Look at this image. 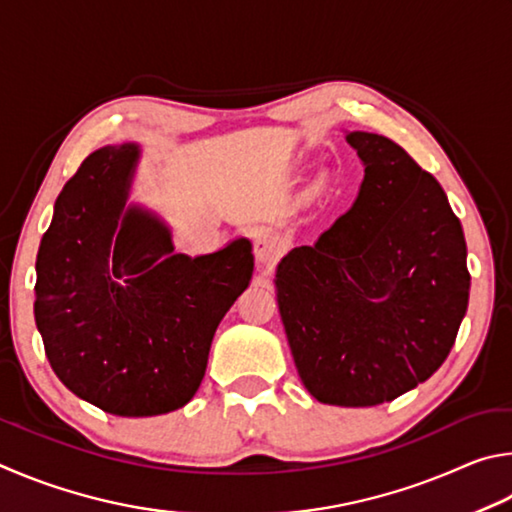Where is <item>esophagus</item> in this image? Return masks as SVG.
Listing matches in <instances>:
<instances>
[{
  "mask_svg": "<svg viewBox=\"0 0 512 512\" xmlns=\"http://www.w3.org/2000/svg\"><path fill=\"white\" fill-rule=\"evenodd\" d=\"M283 251H285V242L281 236H276V233L267 231V233H261V236H256L254 240V256L263 267H272L276 261H279Z\"/></svg>",
  "mask_w": 512,
  "mask_h": 512,
  "instance_id": "1",
  "label": "esophagus"
}]
</instances>
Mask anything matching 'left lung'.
<instances>
[{
	"label": "left lung",
	"instance_id": "obj_1",
	"mask_svg": "<svg viewBox=\"0 0 512 512\" xmlns=\"http://www.w3.org/2000/svg\"><path fill=\"white\" fill-rule=\"evenodd\" d=\"M364 182L348 213L276 270V301L310 396L375 407L438 371L468 310L465 238L441 184L396 141L348 132Z\"/></svg>",
	"mask_w": 512,
	"mask_h": 512
}]
</instances>
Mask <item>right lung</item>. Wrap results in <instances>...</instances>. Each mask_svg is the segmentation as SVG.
Masks as SVG:
<instances>
[{
	"mask_svg": "<svg viewBox=\"0 0 512 512\" xmlns=\"http://www.w3.org/2000/svg\"><path fill=\"white\" fill-rule=\"evenodd\" d=\"M137 143L92 152L62 188L35 261V324L60 382L114 416H159L200 389L215 328L254 272L247 238L175 254L128 204Z\"/></svg>",
	"mask_w": 512,
	"mask_h": 512,
	"instance_id": "1",
	"label": "right lung"
}]
</instances>
